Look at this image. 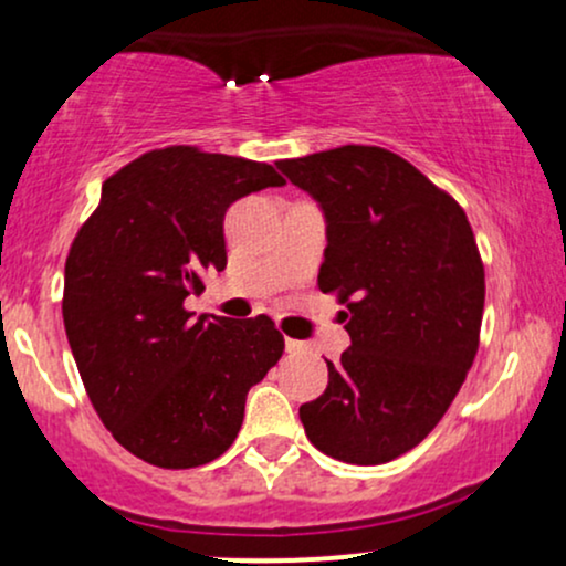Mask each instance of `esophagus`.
<instances>
[{"label": "esophagus", "mask_w": 566, "mask_h": 566, "mask_svg": "<svg viewBox=\"0 0 566 566\" xmlns=\"http://www.w3.org/2000/svg\"><path fill=\"white\" fill-rule=\"evenodd\" d=\"M284 348H287V354H305V350H308V346H305L303 340H292V337H287V340H284Z\"/></svg>", "instance_id": "obj_1"}]
</instances>
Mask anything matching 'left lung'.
I'll list each match as a JSON object with an SVG mask.
<instances>
[{
    "instance_id": "1",
    "label": "left lung",
    "mask_w": 566,
    "mask_h": 566,
    "mask_svg": "<svg viewBox=\"0 0 566 566\" xmlns=\"http://www.w3.org/2000/svg\"><path fill=\"white\" fill-rule=\"evenodd\" d=\"M276 167L319 201V290L348 308V350L301 407L316 450L380 465L437 428L479 350L484 263L463 207L380 146H340Z\"/></svg>"
}]
</instances>
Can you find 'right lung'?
Returning a JSON list of instances; mask_svg holds the SVG:
<instances>
[{"label": "right lung", "instance_id": "add662e5", "mask_svg": "<svg viewBox=\"0 0 566 566\" xmlns=\"http://www.w3.org/2000/svg\"><path fill=\"white\" fill-rule=\"evenodd\" d=\"M284 178L265 161L154 148L103 180L101 205L71 242L63 324L84 391L112 437L159 469L223 454L247 391L282 359L269 316L186 311L205 271L226 269L223 218Z\"/></svg>", "mask_w": 566, "mask_h": 566}]
</instances>
